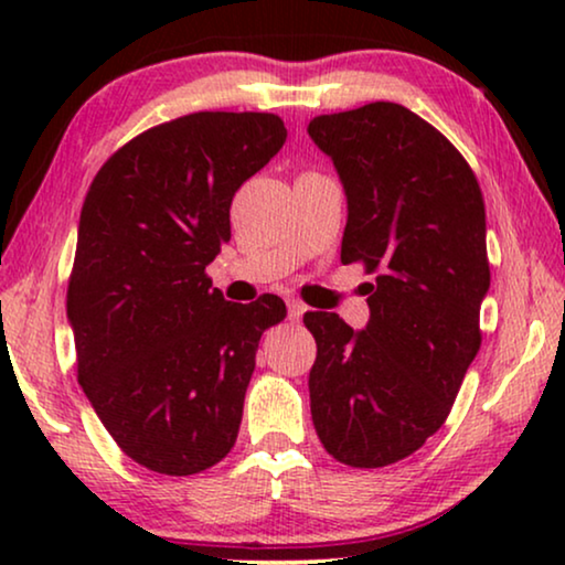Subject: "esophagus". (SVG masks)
Here are the masks:
<instances>
[{
	"label": "esophagus",
	"instance_id": "34e87169",
	"mask_svg": "<svg viewBox=\"0 0 565 565\" xmlns=\"http://www.w3.org/2000/svg\"><path fill=\"white\" fill-rule=\"evenodd\" d=\"M303 313H306V306L300 303V300H296V298L288 300V319L290 321H298Z\"/></svg>",
	"mask_w": 565,
	"mask_h": 565
}]
</instances>
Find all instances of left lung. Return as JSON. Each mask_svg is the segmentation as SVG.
<instances>
[{"instance_id":"obj_1","label":"left lung","mask_w":565,"mask_h":565,"mask_svg":"<svg viewBox=\"0 0 565 565\" xmlns=\"http://www.w3.org/2000/svg\"><path fill=\"white\" fill-rule=\"evenodd\" d=\"M308 136L347 192L342 262H362L370 321L311 311L316 435L331 458L383 468L443 427L481 350L486 207L462 153L396 103L319 115Z\"/></svg>"}]
</instances>
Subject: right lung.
<instances>
[{
  "mask_svg": "<svg viewBox=\"0 0 565 565\" xmlns=\"http://www.w3.org/2000/svg\"><path fill=\"white\" fill-rule=\"evenodd\" d=\"M273 113H192L130 138L84 198L66 316L76 375L138 466L192 476L236 443L277 296L228 303L205 267L231 238V200L282 149Z\"/></svg>",
  "mask_w": 565,
  "mask_h": 565,
  "instance_id": "1",
  "label": "right lung"
}]
</instances>
